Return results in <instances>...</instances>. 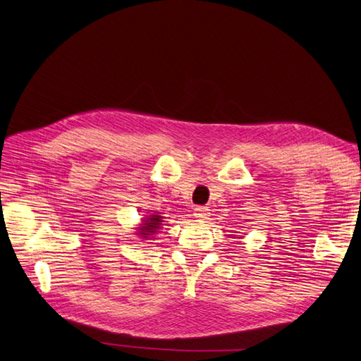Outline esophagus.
<instances>
[{
  "label": "esophagus",
  "instance_id": "1",
  "mask_svg": "<svg viewBox=\"0 0 361 361\" xmlns=\"http://www.w3.org/2000/svg\"><path fill=\"white\" fill-rule=\"evenodd\" d=\"M209 216V209L207 207H196L195 208V217L199 221H207Z\"/></svg>",
  "mask_w": 361,
  "mask_h": 361
}]
</instances>
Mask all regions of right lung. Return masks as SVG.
<instances>
[{"instance_id": "add662e5", "label": "right lung", "mask_w": 361, "mask_h": 361, "mask_svg": "<svg viewBox=\"0 0 361 361\" xmlns=\"http://www.w3.org/2000/svg\"><path fill=\"white\" fill-rule=\"evenodd\" d=\"M161 225H162V217L153 214V216H150L148 219H145L142 226L139 228V234L142 235V237L150 235V234L156 233V230H159Z\"/></svg>"}]
</instances>
